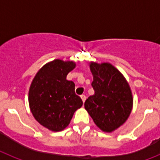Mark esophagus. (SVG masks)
Instances as JSON below:
<instances>
[{
    "label": "esophagus",
    "mask_w": 160,
    "mask_h": 160,
    "mask_svg": "<svg viewBox=\"0 0 160 160\" xmlns=\"http://www.w3.org/2000/svg\"><path fill=\"white\" fill-rule=\"evenodd\" d=\"M80 97H81V100H82L83 102H85V100H86V96L85 95H80Z\"/></svg>",
    "instance_id": "34e87169"
}]
</instances>
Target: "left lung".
Segmentation results:
<instances>
[{"mask_svg": "<svg viewBox=\"0 0 160 160\" xmlns=\"http://www.w3.org/2000/svg\"><path fill=\"white\" fill-rule=\"evenodd\" d=\"M90 67L95 94L85 100V108L101 130L114 131L131 113L130 88L121 73L109 63L92 62Z\"/></svg>", "mask_w": 160, "mask_h": 160, "instance_id": "1", "label": "left lung"}]
</instances>
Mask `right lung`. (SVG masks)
Returning <instances> with one entry per match:
<instances>
[{"label": "right lung", "mask_w": 160, "mask_h": 160, "mask_svg": "<svg viewBox=\"0 0 160 160\" xmlns=\"http://www.w3.org/2000/svg\"><path fill=\"white\" fill-rule=\"evenodd\" d=\"M75 67L73 61L53 60L39 70L30 87L31 113L41 125L52 131L67 127L75 110L83 105L75 92V83L66 80Z\"/></svg>", "instance_id": "1"}]
</instances>
